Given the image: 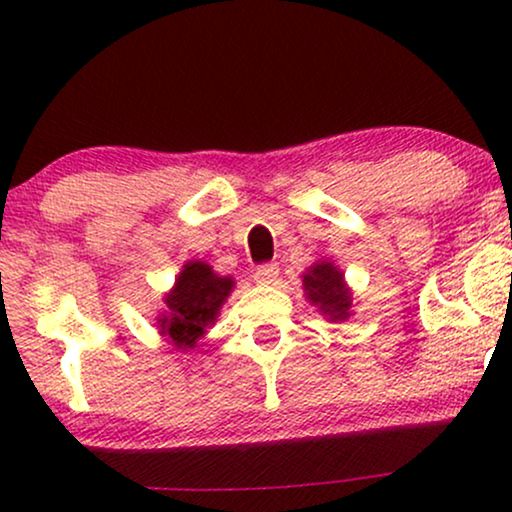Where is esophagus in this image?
Returning <instances> with one entry per match:
<instances>
[{"mask_svg": "<svg viewBox=\"0 0 512 512\" xmlns=\"http://www.w3.org/2000/svg\"><path fill=\"white\" fill-rule=\"evenodd\" d=\"M277 275H279V268H277V265H272V263L258 265L256 272H254V282H256V284H261V286H265V284H272V282H275V279H277Z\"/></svg>", "mask_w": 512, "mask_h": 512, "instance_id": "obj_1", "label": "esophagus"}]
</instances>
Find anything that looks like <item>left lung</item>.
Returning a JSON list of instances; mask_svg holds the SVG:
<instances>
[{
  "mask_svg": "<svg viewBox=\"0 0 512 512\" xmlns=\"http://www.w3.org/2000/svg\"><path fill=\"white\" fill-rule=\"evenodd\" d=\"M303 293L307 303L317 307L321 317L342 324L352 317L354 291L345 282V272H342L333 261H314L303 275Z\"/></svg>",
  "mask_w": 512,
  "mask_h": 512,
  "instance_id": "1",
  "label": "left lung"
}]
</instances>
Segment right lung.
Returning <instances> with one entry per match:
<instances>
[{"label":"right lung","instance_id":"1","mask_svg":"<svg viewBox=\"0 0 512 512\" xmlns=\"http://www.w3.org/2000/svg\"><path fill=\"white\" fill-rule=\"evenodd\" d=\"M235 289L233 277H223L205 261H186L163 296L165 310L158 314V333L167 345L195 349L198 340L216 324L223 303Z\"/></svg>","mask_w":512,"mask_h":512}]
</instances>
